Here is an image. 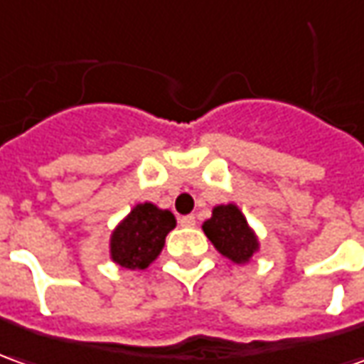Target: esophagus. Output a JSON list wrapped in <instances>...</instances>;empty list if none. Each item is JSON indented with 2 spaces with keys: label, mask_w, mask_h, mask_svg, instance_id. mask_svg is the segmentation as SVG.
<instances>
[{
  "label": "esophagus",
  "mask_w": 364,
  "mask_h": 364,
  "mask_svg": "<svg viewBox=\"0 0 364 364\" xmlns=\"http://www.w3.org/2000/svg\"><path fill=\"white\" fill-rule=\"evenodd\" d=\"M195 223H197V221H195V215H185V217L179 219V225H181V227H195Z\"/></svg>",
  "instance_id": "obj_1"
}]
</instances>
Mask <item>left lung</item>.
<instances>
[{
	"mask_svg": "<svg viewBox=\"0 0 364 364\" xmlns=\"http://www.w3.org/2000/svg\"><path fill=\"white\" fill-rule=\"evenodd\" d=\"M203 231L215 249L233 263H247L259 249L257 237L233 203L215 207L211 219L203 223Z\"/></svg>",
	"mask_w": 364,
	"mask_h": 364,
	"instance_id": "1",
	"label": "left lung"
}]
</instances>
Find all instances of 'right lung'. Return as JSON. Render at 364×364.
Instances as JSON below:
<instances>
[{
    "instance_id": "1",
    "label": "right lung",
    "mask_w": 364,
    "mask_h": 364,
    "mask_svg": "<svg viewBox=\"0 0 364 364\" xmlns=\"http://www.w3.org/2000/svg\"><path fill=\"white\" fill-rule=\"evenodd\" d=\"M175 227L171 211L153 203L135 205L111 235V259L125 269H147L161 253L165 237Z\"/></svg>"
}]
</instances>
